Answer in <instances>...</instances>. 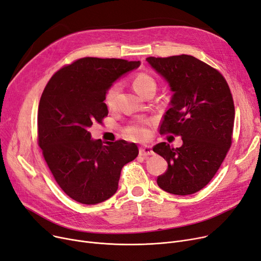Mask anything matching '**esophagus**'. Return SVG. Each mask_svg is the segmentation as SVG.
<instances>
[{
  "label": "esophagus",
  "instance_id": "obj_1",
  "mask_svg": "<svg viewBox=\"0 0 261 261\" xmlns=\"http://www.w3.org/2000/svg\"><path fill=\"white\" fill-rule=\"evenodd\" d=\"M154 152L152 150L151 146H141L139 148V155L140 156H150V155H153Z\"/></svg>",
  "mask_w": 261,
  "mask_h": 261
}]
</instances>
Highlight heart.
I'll return each instance as SVG.
<instances>
[{
  "label": "heart",
  "instance_id": "obj_1",
  "mask_svg": "<svg viewBox=\"0 0 261 261\" xmlns=\"http://www.w3.org/2000/svg\"><path fill=\"white\" fill-rule=\"evenodd\" d=\"M133 87L136 92L139 95H142V93L148 89H156V82L151 75H148L146 73H138L133 80ZM119 89L120 84L114 83L113 85H110L108 87V89L105 92L104 103L109 109L114 108L116 104V97L118 95ZM124 134H125L126 137L130 140L143 141L148 139L151 132L145 124H136V125L128 126L125 129V132H124Z\"/></svg>",
  "mask_w": 261,
  "mask_h": 261
}]
</instances>
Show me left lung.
Returning a JSON list of instances; mask_svg holds the SVG:
<instances>
[{"instance_id":"1","label":"left lung","mask_w":261,"mask_h":261,"mask_svg":"<svg viewBox=\"0 0 261 261\" xmlns=\"http://www.w3.org/2000/svg\"><path fill=\"white\" fill-rule=\"evenodd\" d=\"M146 61L174 92L159 132L182 140L176 148L166 142L153 147L168 163L157 184L172 194H193L213 179L230 148L234 105L229 86L217 69L191 55Z\"/></svg>"}]
</instances>
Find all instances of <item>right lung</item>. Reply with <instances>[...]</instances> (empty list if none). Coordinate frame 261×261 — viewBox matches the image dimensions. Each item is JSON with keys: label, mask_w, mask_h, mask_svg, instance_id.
Here are the masks:
<instances>
[{"label": "right lung", "mask_w": 261, "mask_h": 261, "mask_svg": "<svg viewBox=\"0 0 261 261\" xmlns=\"http://www.w3.org/2000/svg\"><path fill=\"white\" fill-rule=\"evenodd\" d=\"M140 61L84 57L59 69L41 94L38 145L56 182L68 196L94 205L113 196L122 168L138 156L135 143L92 140L89 127L102 124L110 85Z\"/></svg>", "instance_id": "obj_1"}]
</instances>
